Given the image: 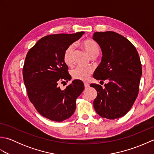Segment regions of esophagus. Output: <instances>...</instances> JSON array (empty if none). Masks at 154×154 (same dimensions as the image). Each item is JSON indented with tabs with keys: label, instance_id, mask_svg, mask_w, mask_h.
<instances>
[{
	"label": "esophagus",
	"instance_id": "34e87169",
	"mask_svg": "<svg viewBox=\"0 0 154 154\" xmlns=\"http://www.w3.org/2000/svg\"><path fill=\"white\" fill-rule=\"evenodd\" d=\"M84 86H85V88H88L89 87V84L88 83H87V82H85L84 83Z\"/></svg>",
	"mask_w": 154,
	"mask_h": 154
}]
</instances>
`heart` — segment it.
I'll list each match as a JSON object with an SVG mask.
<instances>
[{"instance_id":"heart-1","label":"heart","mask_w":154,"mask_h":154,"mask_svg":"<svg viewBox=\"0 0 154 154\" xmlns=\"http://www.w3.org/2000/svg\"><path fill=\"white\" fill-rule=\"evenodd\" d=\"M82 46L84 50L86 51L87 54L89 55H92L95 54H99L100 51V48L99 45L96 42L92 40H87L83 42ZM73 47L72 45L66 48L63 53V61L64 63L67 66L71 67L73 64ZM93 71V69L89 67H82L78 66L73 69L71 71V75L75 79L86 81L89 77V75L91 74Z\"/></svg>"}]
</instances>
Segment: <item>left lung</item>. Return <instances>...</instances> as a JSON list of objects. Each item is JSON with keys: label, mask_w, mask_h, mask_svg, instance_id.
<instances>
[{"label": "left lung", "mask_w": 154, "mask_h": 154, "mask_svg": "<svg viewBox=\"0 0 154 154\" xmlns=\"http://www.w3.org/2000/svg\"><path fill=\"white\" fill-rule=\"evenodd\" d=\"M93 40L102 51V60L94 73L97 80L109 81L104 88L92 83L97 91L94 110L107 119L124 116L131 109L138 94L142 65L131 42L114 32H94Z\"/></svg>", "instance_id": "left-lung-1"}]
</instances>
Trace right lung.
<instances>
[{
    "label": "right lung",
    "instance_id": "1",
    "mask_svg": "<svg viewBox=\"0 0 154 154\" xmlns=\"http://www.w3.org/2000/svg\"><path fill=\"white\" fill-rule=\"evenodd\" d=\"M84 33L46 35L26 57L23 79L28 96L38 112L51 120L61 122L71 116L76 109L77 98L84 90L80 80H73L64 90L58 86L60 81L71 79L63 61L64 51Z\"/></svg>",
    "mask_w": 154,
    "mask_h": 154
}]
</instances>
